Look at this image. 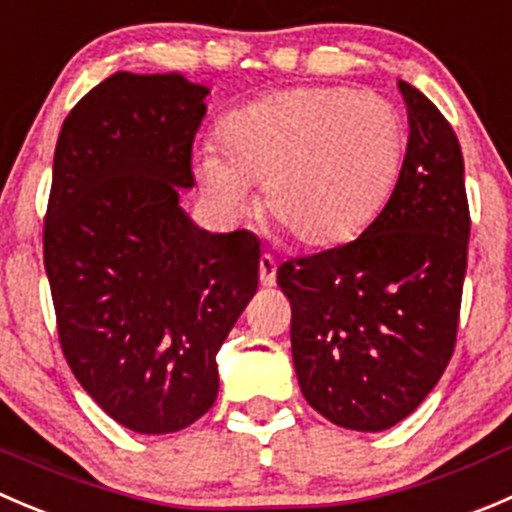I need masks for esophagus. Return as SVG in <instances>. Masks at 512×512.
I'll return each mask as SVG.
<instances>
[{"label":"esophagus","mask_w":512,"mask_h":512,"mask_svg":"<svg viewBox=\"0 0 512 512\" xmlns=\"http://www.w3.org/2000/svg\"><path fill=\"white\" fill-rule=\"evenodd\" d=\"M275 280H277V262L270 252H265V255L260 257V282L265 287H272L275 285Z\"/></svg>","instance_id":"1"}]
</instances>
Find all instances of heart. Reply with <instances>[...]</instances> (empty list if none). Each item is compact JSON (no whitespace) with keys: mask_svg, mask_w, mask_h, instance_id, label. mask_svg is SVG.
<instances>
[{"mask_svg":"<svg viewBox=\"0 0 512 512\" xmlns=\"http://www.w3.org/2000/svg\"><path fill=\"white\" fill-rule=\"evenodd\" d=\"M222 155H197V180L227 212H242L252 185L297 242L340 245L382 207L403 165L405 127L390 99L350 87H302L232 109Z\"/></svg>","mask_w":512,"mask_h":512,"instance_id":"b5f03b06","label":"heart"}]
</instances>
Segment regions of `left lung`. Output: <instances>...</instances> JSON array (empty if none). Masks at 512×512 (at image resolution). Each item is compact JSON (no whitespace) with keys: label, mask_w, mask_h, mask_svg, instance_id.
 <instances>
[{"label":"left lung","mask_w":512,"mask_h":512,"mask_svg":"<svg viewBox=\"0 0 512 512\" xmlns=\"http://www.w3.org/2000/svg\"><path fill=\"white\" fill-rule=\"evenodd\" d=\"M398 87L410 137L388 205L357 240L277 267L302 395L322 418L360 433L393 428L438 385L468 267L460 142L423 92Z\"/></svg>","instance_id":"8db88e82"}]
</instances>
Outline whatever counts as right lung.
Returning a JSON list of instances; mask_svg holds the SVG:
<instances>
[{
	"mask_svg": "<svg viewBox=\"0 0 512 512\" xmlns=\"http://www.w3.org/2000/svg\"><path fill=\"white\" fill-rule=\"evenodd\" d=\"M210 89L117 72L67 114L44 217V270L67 365L124 428L167 435L215 405L217 352L257 290L252 232L180 207Z\"/></svg>",
	"mask_w": 512,
	"mask_h": 512,
	"instance_id": "right-lung-1",
	"label": "right lung"
}]
</instances>
